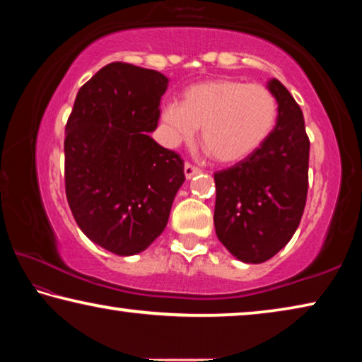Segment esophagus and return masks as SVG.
I'll list each match as a JSON object with an SVG mask.
<instances>
[{
  "mask_svg": "<svg viewBox=\"0 0 362 362\" xmlns=\"http://www.w3.org/2000/svg\"><path fill=\"white\" fill-rule=\"evenodd\" d=\"M183 172H185L187 179H190V177H193L194 174H198L199 168H197V165H193L192 163H185V168H183Z\"/></svg>",
  "mask_w": 362,
  "mask_h": 362,
  "instance_id": "esophagus-1",
  "label": "esophagus"
}]
</instances>
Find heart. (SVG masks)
Returning a JSON list of instances; mask_svg holds the SVG:
<instances>
[{"instance_id": "obj_1", "label": "heart", "mask_w": 362, "mask_h": 362, "mask_svg": "<svg viewBox=\"0 0 362 362\" xmlns=\"http://www.w3.org/2000/svg\"><path fill=\"white\" fill-rule=\"evenodd\" d=\"M168 141H190L203 127V143L222 163L242 160L255 153L274 130L277 100L261 83L212 80L187 90L185 101L163 107Z\"/></svg>"}]
</instances>
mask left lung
<instances>
[{
    "mask_svg": "<svg viewBox=\"0 0 362 362\" xmlns=\"http://www.w3.org/2000/svg\"><path fill=\"white\" fill-rule=\"evenodd\" d=\"M277 124L267 140L232 168L214 174V227L237 257L259 264L279 253L300 226L308 197L309 139L301 107L277 78Z\"/></svg>",
    "mask_w": 362,
    "mask_h": 362,
    "instance_id": "left-lung-1",
    "label": "left lung"
}]
</instances>
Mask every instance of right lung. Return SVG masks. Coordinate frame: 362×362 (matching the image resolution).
Instances as JSON below:
<instances>
[{"label":"right lung","instance_id":"right-lung-1","mask_svg":"<svg viewBox=\"0 0 362 362\" xmlns=\"http://www.w3.org/2000/svg\"><path fill=\"white\" fill-rule=\"evenodd\" d=\"M168 83L153 69L111 62L82 85L67 119L69 208L80 230L114 255L140 253L163 233L185 180L180 154L150 136Z\"/></svg>","mask_w":362,"mask_h":362}]
</instances>
